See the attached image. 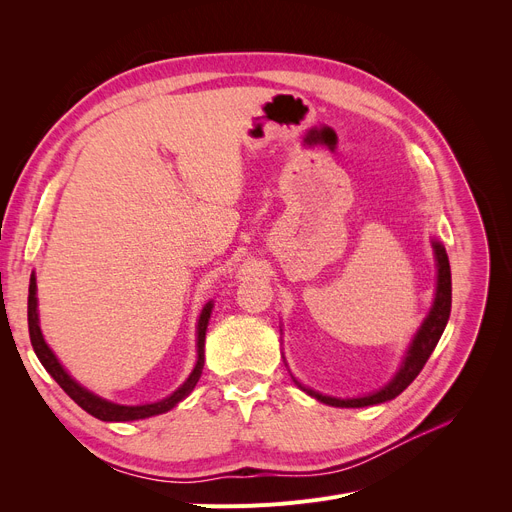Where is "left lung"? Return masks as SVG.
<instances>
[{"label": "left lung", "instance_id": "obj_1", "mask_svg": "<svg viewBox=\"0 0 512 512\" xmlns=\"http://www.w3.org/2000/svg\"><path fill=\"white\" fill-rule=\"evenodd\" d=\"M432 247L436 253V261H438V286H436V299L432 309H429L427 317L423 319L421 328L417 330L409 351L400 363V369L396 371V375L392 378V382L388 386H384L382 390L367 394V396H359V398H334V396H326L319 394L311 388H305L297 382L307 394H311L313 398H317L319 402L330 407H342V409H359V407H369V405H380V402L392 400L396 398L402 390H405L417 375L423 369V365L427 363L429 355L434 353V348L448 324L450 317V305H452V280H450V263H448V255L446 249L440 240H432Z\"/></svg>", "mask_w": 512, "mask_h": 512}]
</instances>
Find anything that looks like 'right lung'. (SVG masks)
I'll use <instances>...</instances> for the list:
<instances>
[{"instance_id":"obj_1","label":"right lung","mask_w":512,"mask_h":512,"mask_svg":"<svg viewBox=\"0 0 512 512\" xmlns=\"http://www.w3.org/2000/svg\"><path fill=\"white\" fill-rule=\"evenodd\" d=\"M211 309H213V303L209 301L203 307L201 315H199V321H197V363H195V369L191 371V375L186 378V382L164 400L151 402V405L126 407V405H116V402H110V400H105V398L89 392L87 388H83L78 382H74L70 375L66 373V369L60 365L56 355L51 353V348L47 346V342L41 334V328H39L35 274L31 276V284H29V334H31V344L35 348L37 359L47 369L51 378L60 384V388L76 402L80 409H85L89 415H93L101 421H137V419L161 415V413L174 409L180 400H184L188 394L193 392V388L197 386V382L201 378L203 363H205V332H207V324H209V317H211Z\"/></svg>"}]
</instances>
